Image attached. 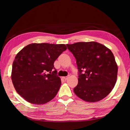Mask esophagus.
Here are the masks:
<instances>
[{"instance_id": "obj_1", "label": "esophagus", "mask_w": 130, "mask_h": 130, "mask_svg": "<svg viewBox=\"0 0 130 130\" xmlns=\"http://www.w3.org/2000/svg\"><path fill=\"white\" fill-rule=\"evenodd\" d=\"M69 75L67 76H63V79H65V80H67V79H69Z\"/></svg>"}]
</instances>
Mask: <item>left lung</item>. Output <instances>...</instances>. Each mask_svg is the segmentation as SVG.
<instances>
[{
  "instance_id": "obj_1",
  "label": "left lung",
  "mask_w": 130,
  "mask_h": 130,
  "mask_svg": "<svg viewBox=\"0 0 130 130\" xmlns=\"http://www.w3.org/2000/svg\"><path fill=\"white\" fill-rule=\"evenodd\" d=\"M75 57L79 71L78 83L74 92L88 102H95L107 96L117 81L118 67L112 51L96 42L67 44Z\"/></svg>"
}]
</instances>
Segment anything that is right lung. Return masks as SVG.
I'll list each match as a JSON object with an SVG mask.
<instances>
[{
    "label": "right lung",
    "instance_id": "right-lung-1",
    "mask_svg": "<svg viewBox=\"0 0 130 130\" xmlns=\"http://www.w3.org/2000/svg\"><path fill=\"white\" fill-rule=\"evenodd\" d=\"M67 49L64 44L47 43H31L22 49L15 57L11 75L17 92L34 104L51 101L61 84L54 63Z\"/></svg>",
    "mask_w": 130,
    "mask_h": 130
}]
</instances>
